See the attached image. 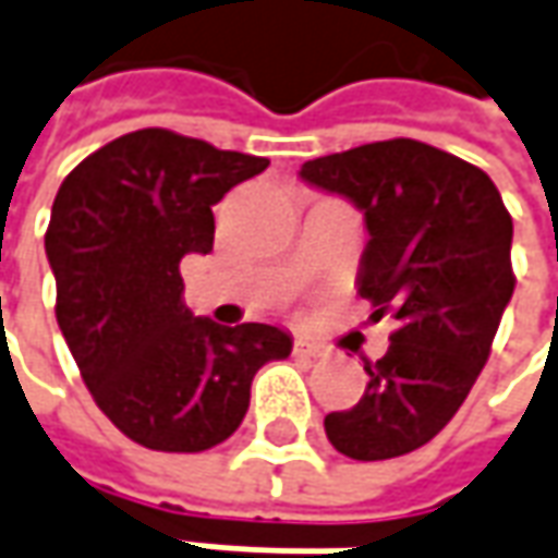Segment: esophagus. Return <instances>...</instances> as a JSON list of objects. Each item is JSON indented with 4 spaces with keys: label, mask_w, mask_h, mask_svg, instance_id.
Returning a JSON list of instances; mask_svg holds the SVG:
<instances>
[{
    "label": "esophagus",
    "mask_w": 558,
    "mask_h": 558,
    "mask_svg": "<svg viewBox=\"0 0 558 558\" xmlns=\"http://www.w3.org/2000/svg\"><path fill=\"white\" fill-rule=\"evenodd\" d=\"M293 352H296L299 357H308V361H317V357L327 355V349H320V345H315V342H305V339H296Z\"/></svg>",
    "instance_id": "obj_1"
}]
</instances>
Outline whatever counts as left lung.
I'll list each match as a JSON object with an SVG mask.
<instances>
[{"label": "left lung", "mask_w": 558, "mask_h": 558, "mask_svg": "<svg viewBox=\"0 0 558 558\" xmlns=\"http://www.w3.org/2000/svg\"><path fill=\"white\" fill-rule=\"evenodd\" d=\"M299 175L364 209L357 293L376 320H398L389 352L364 357L361 401L324 416L327 438L352 460L416 451L466 401L515 290L507 206L478 166L413 138L317 157Z\"/></svg>", "instance_id": "8db88e82"}]
</instances>
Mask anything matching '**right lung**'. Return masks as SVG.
<instances>
[{
  "mask_svg": "<svg viewBox=\"0 0 558 558\" xmlns=\"http://www.w3.org/2000/svg\"><path fill=\"white\" fill-rule=\"evenodd\" d=\"M268 166L169 129L88 154L58 187L46 231L54 317L105 416L150 451L221 445L250 408L262 364L293 339L271 324L191 317L179 265L209 253L213 206Z\"/></svg>",
  "mask_w": 558,
  "mask_h": 558,
  "instance_id": "1",
  "label": "right lung"
}]
</instances>
